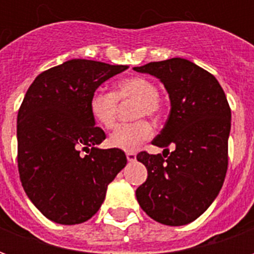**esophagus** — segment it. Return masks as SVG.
Wrapping results in <instances>:
<instances>
[{
  "label": "esophagus",
  "instance_id": "34e87169",
  "mask_svg": "<svg viewBox=\"0 0 254 254\" xmlns=\"http://www.w3.org/2000/svg\"><path fill=\"white\" fill-rule=\"evenodd\" d=\"M127 158L129 162H134L136 160V154L134 152H127Z\"/></svg>",
  "mask_w": 254,
  "mask_h": 254
}]
</instances>
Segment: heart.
<instances>
[{
	"label": "heart",
	"instance_id": "heart-1",
	"mask_svg": "<svg viewBox=\"0 0 254 254\" xmlns=\"http://www.w3.org/2000/svg\"><path fill=\"white\" fill-rule=\"evenodd\" d=\"M159 92L155 83L145 77L133 76L120 80L114 87V92H106L96 89L89 98V113L100 127H114L118 110V102L133 100L136 102L133 117H148L152 121H158L163 114V105L159 99ZM152 136V127L148 122L140 120L133 124L120 125L110 134L109 143L114 148L122 151H136L141 144Z\"/></svg>",
	"mask_w": 254,
	"mask_h": 254
}]
</instances>
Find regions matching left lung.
<instances>
[{"label":"left lung","instance_id":"8db88e82","mask_svg":"<svg viewBox=\"0 0 254 254\" xmlns=\"http://www.w3.org/2000/svg\"><path fill=\"white\" fill-rule=\"evenodd\" d=\"M159 78L170 98V114L152 144L173 145L162 155H137L148 171L136 190L144 212L166 226H184L207 211L223 185L229 165L231 110L212 74L184 58L133 67Z\"/></svg>","mask_w":254,"mask_h":254}]
</instances>
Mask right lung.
<instances>
[{"label": "right lung", "mask_w": 254, "mask_h": 254, "mask_svg": "<svg viewBox=\"0 0 254 254\" xmlns=\"http://www.w3.org/2000/svg\"><path fill=\"white\" fill-rule=\"evenodd\" d=\"M127 67L69 60L42 72L25 94L17 114L20 180L32 204L56 223L92 218L127 166L122 149L98 147L106 134L88 105L100 84Z\"/></svg>", "instance_id": "1"}]
</instances>
